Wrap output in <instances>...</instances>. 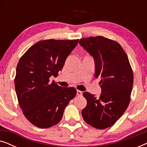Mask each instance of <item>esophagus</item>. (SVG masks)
I'll list each match as a JSON object with an SVG mask.
<instances>
[{
	"instance_id": "obj_1",
	"label": "esophagus",
	"mask_w": 147,
	"mask_h": 147,
	"mask_svg": "<svg viewBox=\"0 0 147 147\" xmlns=\"http://www.w3.org/2000/svg\"><path fill=\"white\" fill-rule=\"evenodd\" d=\"M82 91H80V90H78L77 91V95L78 96H82Z\"/></svg>"
}]
</instances>
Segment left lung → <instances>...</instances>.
Listing matches in <instances>:
<instances>
[{"instance_id":"1","label":"left lung","mask_w":147,"mask_h":147,"mask_svg":"<svg viewBox=\"0 0 147 147\" xmlns=\"http://www.w3.org/2000/svg\"><path fill=\"white\" fill-rule=\"evenodd\" d=\"M80 45L94 58L99 96L83 93L87 105L82 111L86 123L98 129L113 125L122 116L130 100L133 73L127 55L117 42L102 36L83 38Z\"/></svg>"}]
</instances>
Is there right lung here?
I'll return each mask as SVG.
<instances>
[{
	"label": "right lung",
	"instance_id": "1",
	"mask_svg": "<svg viewBox=\"0 0 147 147\" xmlns=\"http://www.w3.org/2000/svg\"><path fill=\"white\" fill-rule=\"evenodd\" d=\"M79 40L49 39L29 48L18 63L15 79L18 101L23 114L35 126L46 128L61 120L75 97L74 88H63L49 78L57 77Z\"/></svg>",
	"mask_w": 147,
	"mask_h": 147
}]
</instances>
